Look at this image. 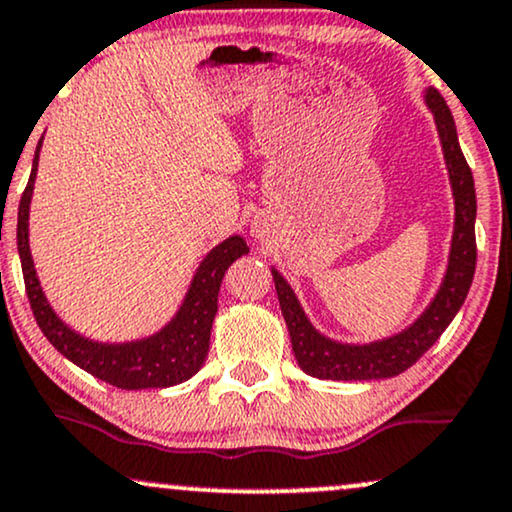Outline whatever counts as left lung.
I'll list each match as a JSON object with an SVG mask.
<instances>
[{
    "instance_id": "8db88e82",
    "label": "left lung",
    "mask_w": 512,
    "mask_h": 512,
    "mask_svg": "<svg viewBox=\"0 0 512 512\" xmlns=\"http://www.w3.org/2000/svg\"><path fill=\"white\" fill-rule=\"evenodd\" d=\"M422 99H425V106L430 109L434 125H437L441 154H444L446 170H449V185L453 194V235L449 261H446L444 277H441L437 292H434L430 304L425 306V311L413 323L403 327L401 332L375 339V342H337V339H330L327 334L315 330V325L308 320L299 296L285 280V275L277 268H270L289 337H292L296 361H299V368L306 375L318 377V380L370 382L401 375L437 342L441 332L456 318L465 296L470 292L477 263L475 180H472V170L465 161L463 151H460L456 123H453L444 97L434 87H425Z\"/></svg>"
}]
</instances>
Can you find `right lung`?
I'll return each mask as SVG.
<instances>
[{"instance_id":"add662e5","label":"right lung","mask_w":512,"mask_h":512,"mask_svg":"<svg viewBox=\"0 0 512 512\" xmlns=\"http://www.w3.org/2000/svg\"><path fill=\"white\" fill-rule=\"evenodd\" d=\"M42 140L37 142L28 187L18 206L16 227L25 292H28L30 308L42 334L61 356L118 389H166L187 382L206 361L213 318L218 313L220 282H223L225 270L249 251L244 237L230 235L208 251L189 282L178 311L159 332L132 339V342H99V339L85 337L73 330L49 304L37 277L33 254H30V201H33Z\"/></svg>"}]
</instances>
